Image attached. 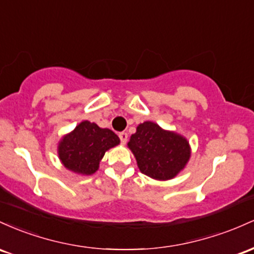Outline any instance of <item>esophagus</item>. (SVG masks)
Returning a JSON list of instances; mask_svg holds the SVG:
<instances>
[{"label": "esophagus", "instance_id": "1", "mask_svg": "<svg viewBox=\"0 0 254 254\" xmlns=\"http://www.w3.org/2000/svg\"><path fill=\"white\" fill-rule=\"evenodd\" d=\"M119 138H120V140H121L122 144H126L127 139H128V134L126 132H120L119 133Z\"/></svg>", "mask_w": 254, "mask_h": 254}]
</instances>
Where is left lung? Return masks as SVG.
Here are the masks:
<instances>
[{"label":"left lung","instance_id":"left-lung-1","mask_svg":"<svg viewBox=\"0 0 254 254\" xmlns=\"http://www.w3.org/2000/svg\"><path fill=\"white\" fill-rule=\"evenodd\" d=\"M128 147L134 153L140 172L156 180L173 179L190 156L189 141L184 136L163 130L150 121L136 127Z\"/></svg>","mask_w":254,"mask_h":254}]
</instances>
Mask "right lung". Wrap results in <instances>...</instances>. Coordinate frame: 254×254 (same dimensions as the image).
Wrapping results in <instances>:
<instances>
[{
  "label": "right lung",
  "instance_id": "obj_1",
  "mask_svg": "<svg viewBox=\"0 0 254 254\" xmlns=\"http://www.w3.org/2000/svg\"><path fill=\"white\" fill-rule=\"evenodd\" d=\"M119 142V136L113 130L99 128L93 122L82 121L60 142L59 156L67 169L91 175L98 169L105 151Z\"/></svg>",
  "mask_w": 254,
  "mask_h": 254
}]
</instances>
